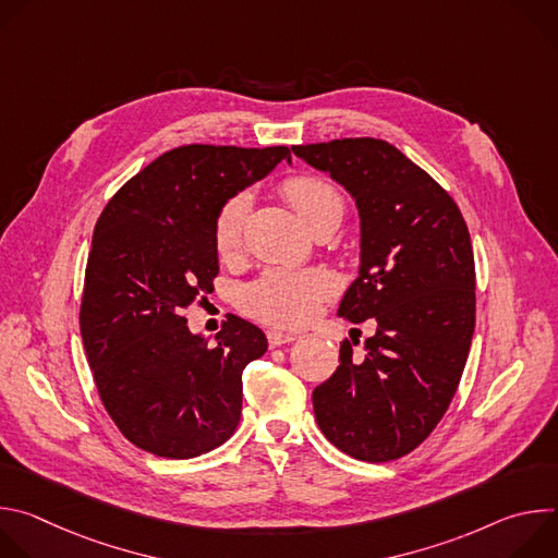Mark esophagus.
<instances>
[{
	"instance_id": "1",
	"label": "esophagus",
	"mask_w": 558,
	"mask_h": 558,
	"mask_svg": "<svg viewBox=\"0 0 558 558\" xmlns=\"http://www.w3.org/2000/svg\"><path fill=\"white\" fill-rule=\"evenodd\" d=\"M267 340H269V347L274 349V347H282V344H289V342H293V340H295V336H291V333H284V331H276V329H271V331L267 333Z\"/></svg>"
}]
</instances>
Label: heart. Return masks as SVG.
<instances>
[{
    "label": "heart",
    "instance_id": "1",
    "mask_svg": "<svg viewBox=\"0 0 558 558\" xmlns=\"http://www.w3.org/2000/svg\"><path fill=\"white\" fill-rule=\"evenodd\" d=\"M291 205L315 227L323 220H340L344 198L340 190L317 174H295L282 183ZM252 198L247 192L231 194L216 211L214 245L220 256H233L243 247L245 220ZM338 291V278L327 267H274L243 287L241 306L256 320L276 327H302Z\"/></svg>",
    "mask_w": 558,
    "mask_h": 558
}]
</instances>
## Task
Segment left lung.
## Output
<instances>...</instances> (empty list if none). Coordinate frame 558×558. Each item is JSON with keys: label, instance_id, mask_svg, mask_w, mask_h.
I'll return each instance as SVG.
<instances>
[{"label": "left lung", "instance_id": "1", "mask_svg": "<svg viewBox=\"0 0 558 558\" xmlns=\"http://www.w3.org/2000/svg\"><path fill=\"white\" fill-rule=\"evenodd\" d=\"M293 151L355 196L362 265L338 315L377 323L364 355H353L360 340H342L338 371L313 390L317 426L353 459H400L446 415L470 353L476 280L468 225L452 196L381 138Z\"/></svg>", "mask_w": 558, "mask_h": 558}]
</instances>
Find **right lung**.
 Returning a JSON list of instances; mask_svg holds the SVG:
<instances>
[{
  "label": "right lung",
  "mask_w": 558,
  "mask_h": 558,
  "mask_svg": "<svg viewBox=\"0 0 558 558\" xmlns=\"http://www.w3.org/2000/svg\"><path fill=\"white\" fill-rule=\"evenodd\" d=\"M287 145H181L134 174L101 211L78 308L101 402L134 446L192 459L225 444L243 409V371L265 333L227 315L216 344L192 336L183 308L214 291V218L269 174Z\"/></svg>",
  "instance_id": "right-lung-1"
}]
</instances>
